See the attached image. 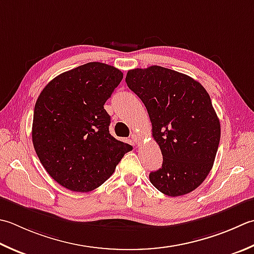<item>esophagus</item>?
I'll list each match as a JSON object with an SVG mask.
<instances>
[{"label": "esophagus", "instance_id": "34e87169", "mask_svg": "<svg viewBox=\"0 0 254 254\" xmlns=\"http://www.w3.org/2000/svg\"><path fill=\"white\" fill-rule=\"evenodd\" d=\"M131 138H132V141L135 143V144H138L141 142V137L137 135V134H135V133H133L132 135H131Z\"/></svg>", "mask_w": 254, "mask_h": 254}]
</instances>
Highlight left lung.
<instances>
[{"label": "left lung", "instance_id": "obj_1", "mask_svg": "<svg viewBox=\"0 0 254 254\" xmlns=\"http://www.w3.org/2000/svg\"><path fill=\"white\" fill-rule=\"evenodd\" d=\"M127 87L141 99L163 164L150 173L167 196L192 191L211 171L220 141V122L206 89L191 77L161 66L128 70Z\"/></svg>", "mask_w": 254, "mask_h": 254}]
</instances>
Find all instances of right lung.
<instances>
[{"mask_svg":"<svg viewBox=\"0 0 254 254\" xmlns=\"http://www.w3.org/2000/svg\"><path fill=\"white\" fill-rule=\"evenodd\" d=\"M123 73L88 63L54 78L35 104L32 138L46 172L69 190L87 192L110 177L132 146L109 132L104 103Z\"/></svg>","mask_w":254,"mask_h":254,"instance_id":"1","label":"right lung"}]
</instances>
